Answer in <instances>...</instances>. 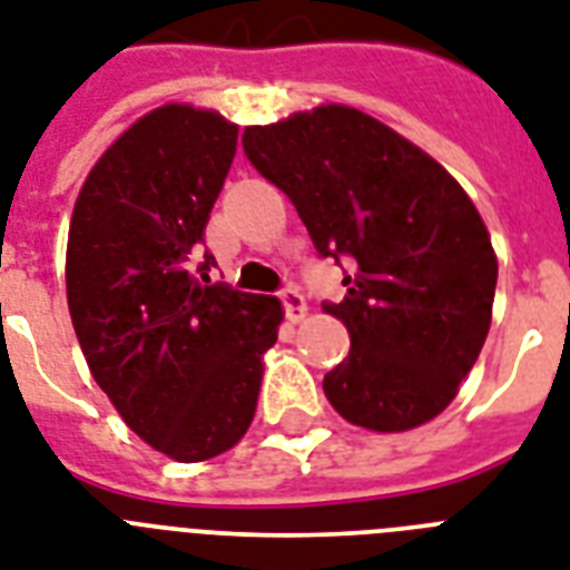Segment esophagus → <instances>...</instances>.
Listing matches in <instances>:
<instances>
[{"mask_svg":"<svg viewBox=\"0 0 570 570\" xmlns=\"http://www.w3.org/2000/svg\"><path fill=\"white\" fill-rule=\"evenodd\" d=\"M281 302H284L286 320L289 322H302L307 316V302H304V295L295 286H286L284 293H281Z\"/></svg>","mask_w":570,"mask_h":570,"instance_id":"34e87169","label":"esophagus"}]
</instances>
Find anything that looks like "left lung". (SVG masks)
Returning a JSON list of instances; mask_svg holds the SVG:
<instances>
[{
  "label": "left lung",
  "mask_w": 570,
  "mask_h": 570,
  "mask_svg": "<svg viewBox=\"0 0 570 570\" xmlns=\"http://www.w3.org/2000/svg\"><path fill=\"white\" fill-rule=\"evenodd\" d=\"M250 165L302 215L322 257H352L346 298L322 311L352 348L322 387L343 420L407 432L450 405L491 328L497 254L438 159L366 111L322 102L245 127Z\"/></svg>",
  "instance_id": "1"
}]
</instances>
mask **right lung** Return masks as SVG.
Returning <instances> with one entry per match:
<instances>
[{
  "mask_svg": "<svg viewBox=\"0 0 570 570\" xmlns=\"http://www.w3.org/2000/svg\"><path fill=\"white\" fill-rule=\"evenodd\" d=\"M239 127L165 102L94 163L67 233V307L124 423L183 464L233 450L257 411L284 307L191 268Z\"/></svg>",
  "mask_w": 570,
  "mask_h": 570,
  "instance_id": "obj_1",
  "label": "right lung"
}]
</instances>
